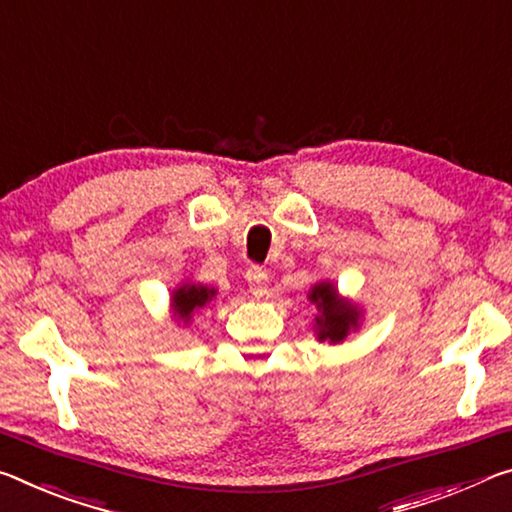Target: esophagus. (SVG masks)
<instances>
[{"label": "esophagus", "mask_w": 512, "mask_h": 512, "mask_svg": "<svg viewBox=\"0 0 512 512\" xmlns=\"http://www.w3.org/2000/svg\"><path fill=\"white\" fill-rule=\"evenodd\" d=\"M246 280L250 285V291H253L255 296L266 294V287H269V273H266L262 266H250L246 271Z\"/></svg>", "instance_id": "1"}]
</instances>
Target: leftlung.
<instances>
[{"label":"left lung","instance_id":"obj_1","mask_svg":"<svg viewBox=\"0 0 512 512\" xmlns=\"http://www.w3.org/2000/svg\"><path fill=\"white\" fill-rule=\"evenodd\" d=\"M312 303L321 310V316L316 319V326H319V339H330L332 344L342 342L348 335V330L358 326V312L351 305H342L337 300V291L330 282H323V285H316L312 289Z\"/></svg>","mask_w":512,"mask_h":512}]
</instances>
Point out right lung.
I'll return each mask as SVG.
<instances>
[{
	"instance_id": "add662e5",
	"label": "right lung",
	"mask_w": 512,
	"mask_h": 512,
	"mask_svg": "<svg viewBox=\"0 0 512 512\" xmlns=\"http://www.w3.org/2000/svg\"><path fill=\"white\" fill-rule=\"evenodd\" d=\"M214 296H216V289H209V287H200V285L180 287L173 296L175 314L180 316L182 321H191V314L200 310V307H205Z\"/></svg>"
}]
</instances>
